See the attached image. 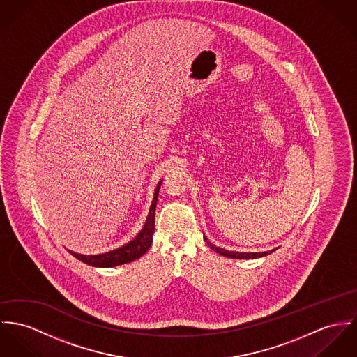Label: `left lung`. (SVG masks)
Returning <instances> with one entry per match:
<instances>
[{
	"instance_id": "8db88e82",
	"label": "left lung",
	"mask_w": 357,
	"mask_h": 357,
	"mask_svg": "<svg viewBox=\"0 0 357 357\" xmlns=\"http://www.w3.org/2000/svg\"><path fill=\"white\" fill-rule=\"evenodd\" d=\"M204 239H205V242L211 246L212 250H215L216 252H219L220 255H224V257H228V258H238V259H245V258H246L247 259V258L264 257V255H268V254L273 252V250H271V251H264V252H235V251H228V250H224V248H220V247L212 245V243L208 241V238H205V236H204Z\"/></svg>"
}]
</instances>
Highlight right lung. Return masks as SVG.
I'll list each match as a JSON object with an SVG mask.
<instances>
[{
    "label": "right lung",
    "instance_id": "obj_1",
    "mask_svg": "<svg viewBox=\"0 0 357 357\" xmlns=\"http://www.w3.org/2000/svg\"><path fill=\"white\" fill-rule=\"evenodd\" d=\"M162 182L158 185L155 190V197L149 209V215L146 222L144 224V228L137 236L129 242L125 246L119 247L116 250H112L105 254H98V255H82L73 251H69L73 257L80 259L84 264L91 265V266H98V268H112L118 265H123L132 261H136L141 255L146 252V250L151 247L152 243V235L155 232V211H156V204H158V194L160 189Z\"/></svg>",
    "mask_w": 357,
    "mask_h": 357
}]
</instances>
